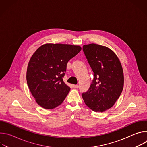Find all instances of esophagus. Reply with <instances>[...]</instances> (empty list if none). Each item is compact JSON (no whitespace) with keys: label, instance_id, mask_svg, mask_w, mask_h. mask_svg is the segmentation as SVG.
<instances>
[{"label":"esophagus","instance_id":"obj_1","mask_svg":"<svg viewBox=\"0 0 147 147\" xmlns=\"http://www.w3.org/2000/svg\"><path fill=\"white\" fill-rule=\"evenodd\" d=\"M73 87L75 88H78V85H73Z\"/></svg>","mask_w":147,"mask_h":147}]
</instances>
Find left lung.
Here are the masks:
<instances>
[{
    "label": "left lung",
    "mask_w": 147,
    "mask_h": 147,
    "mask_svg": "<svg viewBox=\"0 0 147 147\" xmlns=\"http://www.w3.org/2000/svg\"><path fill=\"white\" fill-rule=\"evenodd\" d=\"M82 50L94 77L89 90L82 93V97L93 111L105 112L114 105L123 91L121 63L115 53L107 47L91 44L84 45Z\"/></svg>",
    "instance_id": "8db88e82"
}]
</instances>
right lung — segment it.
<instances>
[{
    "instance_id": "right-lung-1",
    "label": "right lung",
    "mask_w": 147,
    "mask_h": 147,
    "mask_svg": "<svg viewBox=\"0 0 147 147\" xmlns=\"http://www.w3.org/2000/svg\"><path fill=\"white\" fill-rule=\"evenodd\" d=\"M81 50L78 45L45 44L32 55L27 70V82L39 106L52 109L63 102L70 90L63 79L67 62Z\"/></svg>"
}]
</instances>
